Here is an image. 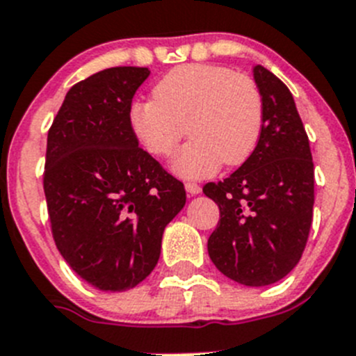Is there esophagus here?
Masks as SVG:
<instances>
[{
  "label": "esophagus",
  "mask_w": 356,
  "mask_h": 356,
  "mask_svg": "<svg viewBox=\"0 0 356 356\" xmlns=\"http://www.w3.org/2000/svg\"><path fill=\"white\" fill-rule=\"evenodd\" d=\"M185 188H187V192L191 195L201 194V185H197L195 181H187V184H185Z\"/></svg>",
  "instance_id": "1"
}]
</instances>
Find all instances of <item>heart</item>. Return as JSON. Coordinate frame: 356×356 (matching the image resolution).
<instances>
[{"instance_id":"heart-1","label":"heart","mask_w":356,"mask_h":356,"mask_svg":"<svg viewBox=\"0 0 356 356\" xmlns=\"http://www.w3.org/2000/svg\"><path fill=\"white\" fill-rule=\"evenodd\" d=\"M129 125L154 157H168L185 136L172 169L184 178H206L222 165H239L255 152L264 129V97L255 80L232 67L187 64L165 73L154 99L134 101Z\"/></svg>"}]
</instances>
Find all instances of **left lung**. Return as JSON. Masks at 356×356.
<instances>
[{"instance_id": "left-lung-1", "label": "left lung", "mask_w": 356, "mask_h": 356, "mask_svg": "<svg viewBox=\"0 0 356 356\" xmlns=\"http://www.w3.org/2000/svg\"><path fill=\"white\" fill-rule=\"evenodd\" d=\"M264 97V129L255 152L229 178L202 192L218 204L208 239L220 273L246 286L285 277L302 257L313 222L314 165L309 140L289 87L253 67Z\"/></svg>"}]
</instances>
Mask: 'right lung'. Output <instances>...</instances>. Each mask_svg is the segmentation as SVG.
<instances>
[{"label":"right lung","mask_w":356,"mask_h":356,"mask_svg":"<svg viewBox=\"0 0 356 356\" xmlns=\"http://www.w3.org/2000/svg\"><path fill=\"white\" fill-rule=\"evenodd\" d=\"M148 67L118 66L67 90L47 138L43 191L57 250L104 292L157 266L164 229L185 206L180 180L138 147L129 106Z\"/></svg>","instance_id":"right-lung-1"}]
</instances>
